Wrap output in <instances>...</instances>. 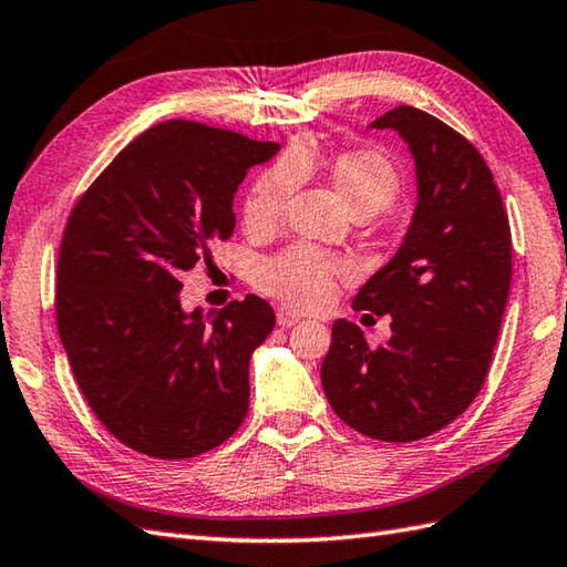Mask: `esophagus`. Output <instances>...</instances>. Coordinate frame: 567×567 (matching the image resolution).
<instances>
[{
	"label": "esophagus",
	"instance_id": "obj_1",
	"mask_svg": "<svg viewBox=\"0 0 567 567\" xmlns=\"http://www.w3.org/2000/svg\"><path fill=\"white\" fill-rule=\"evenodd\" d=\"M301 321V313H297L295 309L289 307H278V323L282 328H289V326H297Z\"/></svg>",
	"mask_w": 567,
	"mask_h": 567
}]
</instances>
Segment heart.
<instances>
[{
	"mask_svg": "<svg viewBox=\"0 0 567 567\" xmlns=\"http://www.w3.org/2000/svg\"><path fill=\"white\" fill-rule=\"evenodd\" d=\"M319 168L316 152L309 147L295 150L287 162L272 164L254 183L244 205L248 229H270L280 219L285 203L299 181ZM326 178L348 213L374 217L399 197L401 178L384 156L370 150H348L326 164ZM348 275L343 260L316 251L311 246H292L280 256L260 262L256 285L272 297L297 309H321L333 299L338 280Z\"/></svg>",
	"mask_w": 567,
	"mask_h": 567,
	"instance_id": "heart-1",
	"label": "heart"
}]
</instances>
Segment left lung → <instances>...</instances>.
<instances>
[{
    "label": "left lung",
    "mask_w": 567,
    "mask_h": 567,
    "mask_svg": "<svg viewBox=\"0 0 567 567\" xmlns=\"http://www.w3.org/2000/svg\"><path fill=\"white\" fill-rule=\"evenodd\" d=\"M370 130H393L415 171L399 251L352 299L354 311L389 313L391 338L372 350L338 319L321 384L352 430L413 442L450 425L483 386L509 295L512 236L488 164L456 130L411 105Z\"/></svg>",
    "instance_id": "obj_1"
}]
</instances>
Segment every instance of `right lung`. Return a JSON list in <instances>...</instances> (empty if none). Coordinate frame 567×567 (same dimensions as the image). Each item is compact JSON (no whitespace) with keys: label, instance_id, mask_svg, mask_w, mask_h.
Returning <instances> with one entry per match:
<instances>
[{"label":"right lung","instance_id":"right-lung-1","mask_svg":"<svg viewBox=\"0 0 567 567\" xmlns=\"http://www.w3.org/2000/svg\"><path fill=\"white\" fill-rule=\"evenodd\" d=\"M280 144L190 121L150 127L94 181L64 229L58 331L84 399L130 450L188 458L248 411V362L275 328L266 299L181 307V275L234 231L246 171Z\"/></svg>","mask_w":567,"mask_h":567}]
</instances>
